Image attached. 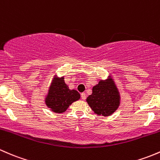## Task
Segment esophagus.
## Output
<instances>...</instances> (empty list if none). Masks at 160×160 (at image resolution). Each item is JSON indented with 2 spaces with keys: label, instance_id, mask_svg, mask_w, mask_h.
I'll list each match as a JSON object with an SVG mask.
<instances>
[{
  "label": "esophagus",
  "instance_id": "34e87169",
  "mask_svg": "<svg viewBox=\"0 0 160 160\" xmlns=\"http://www.w3.org/2000/svg\"><path fill=\"white\" fill-rule=\"evenodd\" d=\"M81 98H82V100H85V98H86V95H85V93L81 94Z\"/></svg>",
  "mask_w": 160,
  "mask_h": 160
}]
</instances>
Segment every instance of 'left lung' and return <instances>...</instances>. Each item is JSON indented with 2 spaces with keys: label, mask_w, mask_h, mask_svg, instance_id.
Instances as JSON below:
<instances>
[{
  "label": "left lung",
  "mask_w": 160,
  "mask_h": 160,
  "mask_svg": "<svg viewBox=\"0 0 160 160\" xmlns=\"http://www.w3.org/2000/svg\"><path fill=\"white\" fill-rule=\"evenodd\" d=\"M86 101L95 114L108 116L118 108L119 92L112 78L101 80L92 88V94Z\"/></svg>",
  "instance_id": "8db88e82"
}]
</instances>
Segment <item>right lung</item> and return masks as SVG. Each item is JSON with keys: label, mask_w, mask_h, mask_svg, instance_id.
<instances>
[{"label": "right lung", "mask_w": 160, "mask_h": 160, "mask_svg": "<svg viewBox=\"0 0 160 160\" xmlns=\"http://www.w3.org/2000/svg\"><path fill=\"white\" fill-rule=\"evenodd\" d=\"M79 98L80 94L76 90L69 89L64 77L55 78L45 98V103L54 112L62 113L66 111L72 102Z\"/></svg>", "instance_id": "right-lung-1"}]
</instances>
